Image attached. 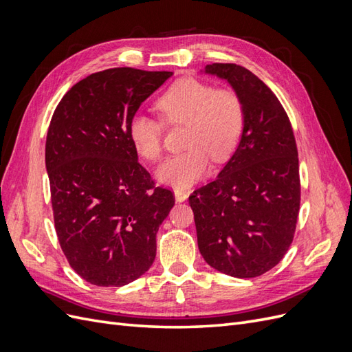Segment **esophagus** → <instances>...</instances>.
Segmentation results:
<instances>
[{"label": "esophagus", "mask_w": 352, "mask_h": 352, "mask_svg": "<svg viewBox=\"0 0 352 352\" xmlns=\"http://www.w3.org/2000/svg\"><path fill=\"white\" fill-rule=\"evenodd\" d=\"M188 197H189V192H188V190H185V189H180V188L175 189V198H176V201H177V202H182V201H185Z\"/></svg>", "instance_id": "esophagus-1"}]
</instances>
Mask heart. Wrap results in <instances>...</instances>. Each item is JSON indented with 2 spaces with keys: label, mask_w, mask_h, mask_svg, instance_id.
<instances>
[{
  "label": "heart",
  "mask_w": 352,
  "mask_h": 352,
  "mask_svg": "<svg viewBox=\"0 0 352 352\" xmlns=\"http://www.w3.org/2000/svg\"><path fill=\"white\" fill-rule=\"evenodd\" d=\"M160 120L135 116L127 127L136 154L158 162L163 154L164 126H182L185 151L170 157L158 168L162 184L186 188L204 176L212 162L220 164L236 150L243 132L245 110L239 94L229 87L184 78L173 82L155 100Z\"/></svg>",
  "instance_id": "1"
}]
</instances>
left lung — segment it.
Returning a JSON list of instances; mask_svg holds the SVG:
<instances>
[{
	"label": "left lung",
	"instance_id": "obj_1",
	"mask_svg": "<svg viewBox=\"0 0 352 352\" xmlns=\"http://www.w3.org/2000/svg\"><path fill=\"white\" fill-rule=\"evenodd\" d=\"M206 72L239 94L245 124L219 176L189 197L198 248L216 270L255 278L273 269L294 241L301 202L295 136L278 97L248 69L212 63Z\"/></svg>",
	"mask_w": 352,
	"mask_h": 352
}]
</instances>
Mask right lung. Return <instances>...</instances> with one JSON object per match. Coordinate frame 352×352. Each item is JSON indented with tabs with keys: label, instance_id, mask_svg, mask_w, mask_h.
Returning <instances> with one entry per match:
<instances>
[{
	"label": "right lung",
	"instance_id": "add662e5",
	"mask_svg": "<svg viewBox=\"0 0 352 352\" xmlns=\"http://www.w3.org/2000/svg\"><path fill=\"white\" fill-rule=\"evenodd\" d=\"M172 72L116 67L67 91L51 117L45 166L60 247L97 286H123L155 258L158 226L175 195L138 162L127 127Z\"/></svg>",
	"mask_w": 352,
	"mask_h": 352
}]
</instances>
